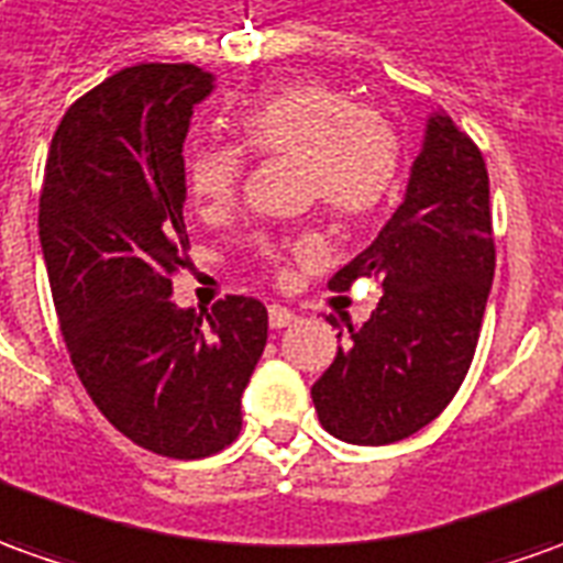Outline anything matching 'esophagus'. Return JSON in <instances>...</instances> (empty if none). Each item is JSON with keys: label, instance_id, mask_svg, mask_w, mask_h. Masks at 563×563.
Masks as SVG:
<instances>
[{"label": "esophagus", "instance_id": "34e87169", "mask_svg": "<svg viewBox=\"0 0 563 563\" xmlns=\"http://www.w3.org/2000/svg\"><path fill=\"white\" fill-rule=\"evenodd\" d=\"M297 321V316L290 312L288 306H269V324H273L275 331H282V328H290Z\"/></svg>", "mask_w": 563, "mask_h": 563}]
</instances>
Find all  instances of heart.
<instances>
[{
    "instance_id": "1",
    "label": "heart",
    "mask_w": 563,
    "mask_h": 563,
    "mask_svg": "<svg viewBox=\"0 0 563 563\" xmlns=\"http://www.w3.org/2000/svg\"><path fill=\"white\" fill-rule=\"evenodd\" d=\"M244 153L260 158H300L306 199H319L340 220H364L393 192L401 146L393 125L362 110L346 91L309 79L254 97L232 115ZM242 158L232 146H196L186 156V189L201 211H223L235 199ZM319 232L290 244L294 257H319ZM263 260L278 266L285 247L263 244Z\"/></svg>"
}]
</instances>
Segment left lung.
<instances>
[{"instance_id": "8db88e82", "label": "left lung", "mask_w": 563, "mask_h": 563, "mask_svg": "<svg viewBox=\"0 0 563 563\" xmlns=\"http://www.w3.org/2000/svg\"><path fill=\"white\" fill-rule=\"evenodd\" d=\"M490 180L482 150L444 112L426 122L405 201L331 278L383 285L377 309L352 328L312 386L321 426L349 444H393L451 405L478 346L494 282Z\"/></svg>"}]
</instances>
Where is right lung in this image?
Returning a JSON list of instances; mask_svg holds the SVG:
<instances>
[{
    "label": "right lung",
    "mask_w": 563,
    "mask_h": 563,
    "mask_svg": "<svg viewBox=\"0 0 563 563\" xmlns=\"http://www.w3.org/2000/svg\"><path fill=\"white\" fill-rule=\"evenodd\" d=\"M214 76L192 64L125 67L54 131L38 242L69 358L100 413L146 451L201 460L242 429V393L269 316L254 297L211 312L170 303L186 266L184 141Z\"/></svg>",
    "instance_id": "1"
}]
</instances>
